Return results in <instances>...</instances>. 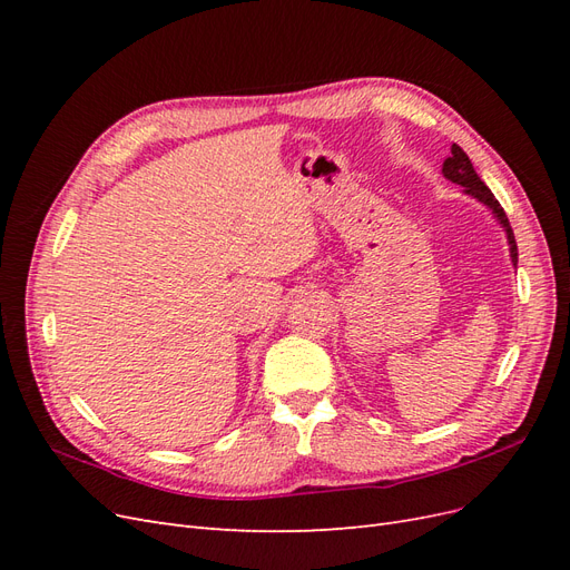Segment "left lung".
Listing matches in <instances>:
<instances>
[{"label":"left lung","mask_w":570,"mask_h":570,"mask_svg":"<svg viewBox=\"0 0 570 570\" xmlns=\"http://www.w3.org/2000/svg\"><path fill=\"white\" fill-rule=\"evenodd\" d=\"M442 174H444L446 180H452V183L461 185L465 195H471V197H475L478 202L485 204L488 209L497 216V220L502 223V228L507 230L511 262H513V266L519 264V247H515V237H513V230H511V226H509V218H507V214H504V209H502V204H499V202L494 199V195L490 193V187L480 180V176L475 174V168H473V164H471V159H469V154H465L459 145H452V154H450V157H446L444 164H442Z\"/></svg>","instance_id":"left-lung-1"}]
</instances>
